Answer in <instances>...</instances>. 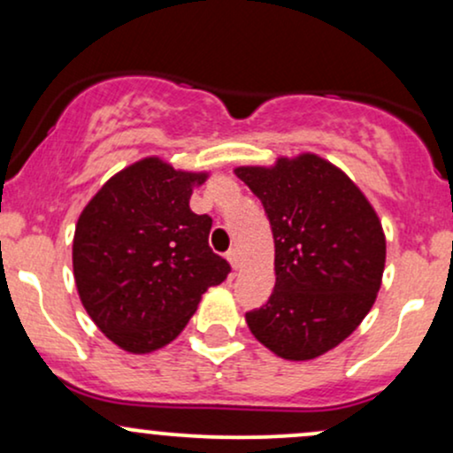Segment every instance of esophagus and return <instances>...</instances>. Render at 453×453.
I'll use <instances>...</instances> for the list:
<instances>
[{
    "label": "esophagus",
    "mask_w": 453,
    "mask_h": 453,
    "mask_svg": "<svg viewBox=\"0 0 453 453\" xmlns=\"http://www.w3.org/2000/svg\"><path fill=\"white\" fill-rule=\"evenodd\" d=\"M226 257H227V262L232 264V268H238V262H241V259H238V249H230V251L226 253Z\"/></svg>",
    "instance_id": "1"
}]
</instances>
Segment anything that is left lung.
I'll list each match as a JSON object with an SVG mask.
<instances>
[{"instance_id": "1", "label": "left lung", "mask_w": 453, "mask_h": 453, "mask_svg": "<svg viewBox=\"0 0 453 453\" xmlns=\"http://www.w3.org/2000/svg\"><path fill=\"white\" fill-rule=\"evenodd\" d=\"M262 202L274 238V289L244 315L253 336L285 360H313L360 326L386 266L377 212L336 165L317 155L273 168H236Z\"/></svg>"}]
</instances>
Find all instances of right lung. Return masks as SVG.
Returning <instances> with one entry per match:
<instances>
[{"mask_svg":"<svg viewBox=\"0 0 453 453\" xmlns=\"http://www.w3.org/2000/svg\"><path fill=\"white\" fill-rule=\"evenodd\" d=\"M204 180L147 157L114 174L78 217V296L126 351L149 353L174 341L202 294L230 274L209 247L212 219L189 209L194 185Z\"/></svg>","mask_w":453,"mask_h":453,"instance_id":"obj_1","label":"right lung"}]
</instances>
